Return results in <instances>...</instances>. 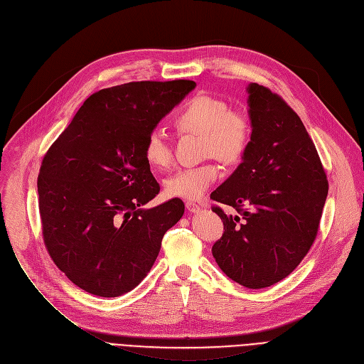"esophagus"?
<instances>
[{
    "instance_id": "34e87169",
    "label": "esophagus",
    "mask_w": 364,
    "mask_h": 364,
    "mask_svg": "<svg viewBox=\"0 0 364 364\" xmlns=\"http://www.w3.org/2000/svg\"><path fill=\"white\" fill-rule=\"evenodd\" d=\"M186 208H187V211L192 213V214H198L200 211V206L196 202H187Z\"/></svg>"
}]
</instances>
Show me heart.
<instances>
[{
  "mask_svg": "<svg viewBox=\"0 0 364 364\" xmlns=\"http://www.w3.org/2000/svg\"><path fill=\"white\" fill-rule=\"evenodd\" d=\"M174 122L178 131L202 137L203 156H213L224 164L239 161L250 144L251 124L246 114L232 110L224 100L213 95L196 94L181 107ZM144 158L156 169L171 164V147L159 129L147 136ZM218 177L220 169L214 164L181 169L165 180V192L188 202L199 200Z\"/></svg>",
  "mask_w": 364,
  "mask_h": 364,
  "instance_id": "1",
  "label": "heart"
}]
</instances>
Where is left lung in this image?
<instances>
[{"label": "left lung", "mask_w": 364, "mask_h": 364, "mask_svg": "<svg viewBox=\"0 0 364 364\" xmlns=\"http://www.w3.org/2000/svg\"><path fill=\"white\" fill-rule=\"evenodd\" d=\"M251 139L242 162L211 199L240 215L214 213L224 235L213 255L225 276L250 289L289 276L311 247L328 180L298 114L258 84L246 87Z\"/></svg>", "instance_id": "obj_1"}]
</instances>
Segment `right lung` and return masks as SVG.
Segmentation results:
<instances>
[{
	"mask_svg": "<svg viewBox=\"0 0 364 364\" xmlns=\"http://www.w3.org/2000/svg\"><path fill=\"white\" fill-rule=\"evenodd\" d=\"M195 87L180 80L100 90L44 156L38 176L44 242L55 265L85 292L113 298L132 291L183 217L180 199L143 208L159 193L144 143Z\"/></svg>",
	"mask_w": 364,
	"mask_h": 364,
	"instance_id": "right-lung-1",
	"label": "right lung"
}]
</instances>
